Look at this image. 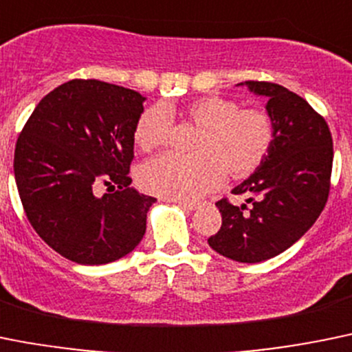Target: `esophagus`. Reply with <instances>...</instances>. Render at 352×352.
Returning a JSON list of instances; mask_svg holds the SVG:
<instances>
[{"mask_svg":"<svg viewBox=\"0 0 352 352\" xmlns=\"http://www.w3.org/2000/svg\"><path fill=\"white\" fill-rule=\"evenodd\" d=\"M173 203H175V205H179V206H182L184 210H196V208H198V205H199V203L187 201V199H173Z\"/></svg>","mask_w":352,"mask_h":352,"instance_id":"34e87169","label":"esophagus"}]
</instances>
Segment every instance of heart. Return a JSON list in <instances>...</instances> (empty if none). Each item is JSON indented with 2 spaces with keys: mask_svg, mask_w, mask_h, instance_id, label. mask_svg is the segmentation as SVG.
<instances>
[{
  "mask_svg": "<svg viewBox=\"0 0 352 352\" xmlns=\"http://www.w3.org/2000/svg\"><path fill=\"white\" fill-rule=\"evenodd\" d=\"M172 106L147 107L133 131L137 147L151 153L166 146L172 133ZM201 128L191 151L195 156L163 154L139 170L144 191L168 199H196L221 187L226 172L245 179L261 168L274 144L271 116L261 109H241L238 102L219 95H203L180 111Z\"/></svg>",
  "mask_w": 352,
  "mask_h": 352,
  "instance_id": "obj_1",
  "label": "heart"
}]
</instances>
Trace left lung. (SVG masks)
Segmentation results:
<instances>
[{"instance_id": "1", "label": "left lung", "mask_w": 352, "mask_h": 352, "mask_svg": "<svg viewBox=\"0 0 352 352\" xmlns=\"http://www.w3.org/2000/svg\"><path fill=\"white\" fill-rule=\"evenodd\" d=\"M239 85L267 98L276 137L261 168L232 189V195L248 196L250 206H236L228 198L215 203L222 226L208 245L232 261L255 264L290 248L323 212L333 142L324 118L288 88L267 81Z\"/></svg>"}]
</instances>
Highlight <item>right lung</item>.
Wrapping results in <instances>:
<instances>
[{
    "mask_svg": "<svg viewBox=\"0 0 352 352\" xmlns=\"http://www.w3.org/2000/svg\"><path fill=\"white\" fill-rule=\"evenodd\" d=\"M144 100L130 88L71 80L39 100L19 135L13 172L25 215L76 264H109L144 238L156 199L130 187L128 175Z\"/></svg>",
    "mask_w": 352,
    "mask_h": 352,
    "instance_id": "obj_1",
    "label": "right lung"
}]
</instances>
